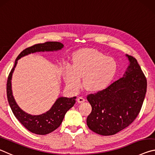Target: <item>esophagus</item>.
<instances>
[{"label": "esophagus", "instance_id": "obj_1", "mask_svg": "<svg viewBox=\"0 0 155 155\" xmlns=\"http://www.w3.org/2000/svg\"><path fill=\"white\" fill-rule=\"evenodd\" d=\"M77 101L78 103H83L85 101V99L82 97H78L77 99Z\"/></svg>", "mask_w": 155, "mask_h": 155}]
</instances>
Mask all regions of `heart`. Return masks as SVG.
<instances>
[{"label":"heart","mask_w":155,"mask_h":155,"mask_svg":"<svg viewBox=\"0 0 155 155\" xmlns=\"http://www.w3.org/2000/svg\"><path fill=\"white\" fill-rule=\"evenodd\" d=\"M117 64L115 60L94 49H82L73 56L72 67L64 72V82L72 91L81 87V79L87 89L92 93L105 90L115 78Z\"/></svg>","instance_id":"1"}]
</instances>
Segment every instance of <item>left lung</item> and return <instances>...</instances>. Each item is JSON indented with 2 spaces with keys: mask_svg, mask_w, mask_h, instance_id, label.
<instances>
[{
  "mask_svg": "<svg viewBox=\"0 0 155 155\" xmlns=\"http://www.w3.org/2000/svg\"><path fill=\"white\" fill-rule=\"evenodd\" d=\"M126 56L129 64L123 77L105 90L87 97L92 106L87 126L100 135H113L128 127L139 115L145 98V75L135 58Z\"/></svg>",
  "mask_w": 155,
  "mask_h": 155,
  "instance_id": "1",
  "label": "left lung"
}]
</instances>
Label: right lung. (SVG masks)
Listing matches in <instances>:
<instances>
[{"label": "right lung", "mask_w": 155, "mask_h": 155, "mask_svg": "<svg viewBox=\"0 0 155 155\" xmlns=\"http://www.w3.org/2000/svg\"><path fill=\"white\" fill-rule=\"evenodd\" d=\"M64 45L59 42H47L27 48L20 53L15 60L14 67L10 72L7 83V96L9 104L14 116L28 130L37 135H47L57 129L62 124L66 113L74 106L76 97H58L46 113L40 115H31L19 107L14 97L12 88V79L18 60L22 57L37 52H54L60 51Z\"/></svg>", "instance_id": "obj_1"}]
</instances>
